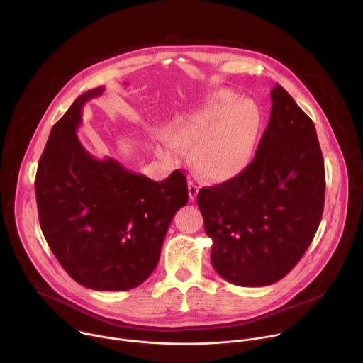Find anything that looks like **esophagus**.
I'll return each mask as SVG.
<instances>
[{
    "mask_svg": "<svg viewBox=\"0 0 363 363\" xmlns=\"http://www.w3.org/2000/svg\"><path fill=\"white\" fill-rule=\"evenodd\" d=\"M198 191H199V186L194 182V181H189L188 182V195H189V199L194 201L198 195Z\"/></svg>",
    "mask_w": 363,
    "mask_h": 363,
    "instance_id": "obj_1",
    "label": "esophagus"
}]
</instances>
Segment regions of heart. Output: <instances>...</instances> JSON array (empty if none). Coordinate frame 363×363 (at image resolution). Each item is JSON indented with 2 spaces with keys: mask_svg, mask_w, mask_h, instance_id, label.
<instances>
[{
  "mask_svg": "<svg viewBox=\"0 0 363 363\" xmlns=\"http://www.w3.org/2000/svg\"><path fill=\"white\" fill-rule=\"evenodd\" d=\"M262 126V112L252 100H241L235 91L223 89L181 115L172 135H161V143L168 155L178 153L179 143L192 145L191 162L196 174L220 184L250 165Z\"/></svg>",
  "mask_w": 363,
  "mask_h": 363,
  "instance_id": "obj_1",
  "label": "heart"
}]
</instances>
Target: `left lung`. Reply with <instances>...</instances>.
Listing matches in <instances>:
<instances>
[{
    "mask_svg": "<svg viewBox=\"0 0 363 363\" xmlns=\"http://www.w3.org/2000/svg\"><path fill=\"white\" fill-rule=\"evenodd\" d=\"M270 96V121L251 164L196 196L213 240V267L244 287L269 286L290 273L312 242L325 205L315 123L280 84Z\"/></svg>",
    "mask_w": 363,
    "mask_h": 363,
    "instance_id": "left-lung-1",
    "label": "left lung"
}]
</instances>
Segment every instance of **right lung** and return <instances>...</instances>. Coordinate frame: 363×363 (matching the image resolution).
<instances>
[{
	"label": "right lung",
	"mask_w": 363,
	"mask_h": 363,
	"mask_svg": "<svg viewBox=\"0 0 363 363\" xmlns=\"http://www.w3.org/2000/svg\"><path fill=\"white\" fill-rule=\"evenodd\" d=\"M101 91L79 96L51 128L34 186L41 231L62 267L87 289L121 291L157 267L169 224L188 202V185L178 169L157 182L82 146V109Z\"/></svg>",
	"instance_id": "right-lung-1"
}]
</instances>
